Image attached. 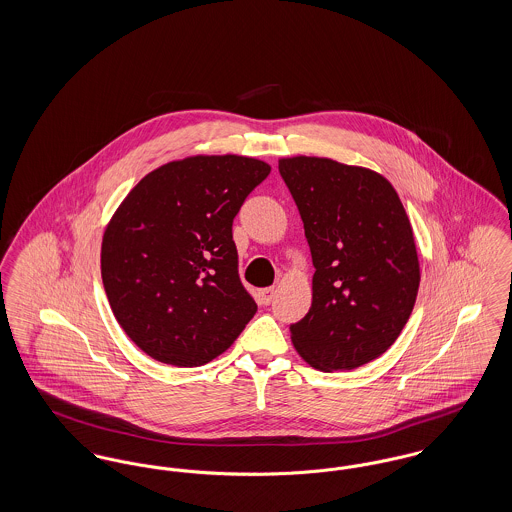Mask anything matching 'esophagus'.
Wrapping results in <instances>:
<instances>
[{
	"mask_svg": "<svg viewBox=\"0 0 512 512\" xmlns=\"http://www.w3.org/2000/svg\"><path fill=\"white\" fill-rule=\"evenodd\" d=\"M274 297H276V290L274 288H263L259 292V303L261 305H270L274 301Z\"/></svg>",
	"mask_w": 512,
	"mask_h": 512,
	"instance_id": "34e87169",
	"label": "esophagus"
}]
</instances>
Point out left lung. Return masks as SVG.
Masks as SVG:
<instances>
[{"label":"left lung","mask_w":512,"mask_h":512,"mask_svg":"<svg viewBox=\"0 0 512 512\" xmlns=\"http://www.w3.org/2000/svg\"><path fill=\"white\" fill-rule=\"evenodd\" d=\"M313 257V303L290 324L318 370H351L388 351L413 313L420 268L413 228L378 172L320 157L278 163Z\"/></svg>","instance_id":"left-lung-1"}]
</instances>
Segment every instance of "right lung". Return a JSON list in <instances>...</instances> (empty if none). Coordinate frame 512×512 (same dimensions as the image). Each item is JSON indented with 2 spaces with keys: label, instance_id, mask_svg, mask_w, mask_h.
<instances>
[{
  "label": "right lung",
  "instance_id": "right-lung-1",
  "mask_svg": "<svg viewBox=\"0 0 512 512\" xmlns=\"http://www.w3.org/2000/svg\"><path fill=\"white\" fill-rule=\"evenodd\" d=\"M270 172L240 155H197L144 176L113 215L101 278L126 336L155 361L201 366L257 311L238 272L232 222Z\"/></svg>",
  "mask_w": 512,
  "mask_h": 512
}]
</instances>
